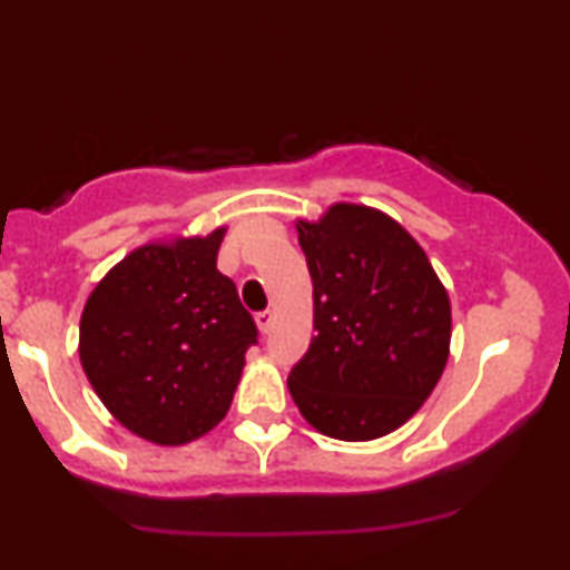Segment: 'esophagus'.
Wrapping results in <instances>:
<instances>
[{"label": "esophagus", "mask_w": 570, "mask_h": 570, "mask_svg": "<svg viewBox=\"0 0 570 570\" xmlns=\"http://www.w3.org/2000/svg\"><path fill=\"white\" fill-rule=\"evenodd\" d=\"M254 318H257L259 332H263V335H267V332H271V326H273V318H276V313H273V311H259Z\"/></svg>", "instance_id": "esophagus-1"}]
</instances>
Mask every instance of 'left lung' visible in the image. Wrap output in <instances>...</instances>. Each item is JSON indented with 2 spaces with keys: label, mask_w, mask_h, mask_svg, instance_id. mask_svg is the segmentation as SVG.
I'll list each match as a JSON object with an SVG mask.
<instances>
[{
  "label": "left lung",
  "mask_w": 570,
  "mask_h": 570,
  "mask_svg": "<svg viewBox=\"0 0 570 570\" xmlns=\"http://www.w3.org/2000/svg\"><path fill=\"white\" fill-rule=\"evenodd\" d=\"M313 281V335L289 394L313 429L367 442L407 423L442 377L450 299L426 252L399 222L335 203L297 222Z\"/></svg>",
  "instance_id": "obj_1"
}]
</instances>
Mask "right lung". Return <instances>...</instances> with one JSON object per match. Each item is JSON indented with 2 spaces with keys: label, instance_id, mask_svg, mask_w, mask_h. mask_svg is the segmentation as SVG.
I'll use <instances>...</instances> for the list:
<instances>
[{
  "label": "right lung",
  "instance_id": "right-lung-1",
  "mask_svg": "<svg viewBox=\"0 0 570 570\" xmlns=\"http://www.w3.org/2000/svg\"><path fill=\"white\" fill-rule=\"evenodd\" d=\"M222 235L139 246L85 303V375L141 440L187 444L217 426L257 343L252 313L217 271Z\"/></svg>",
  "mask_w": 570,
  "mask_h": 570
}]
</instances>
